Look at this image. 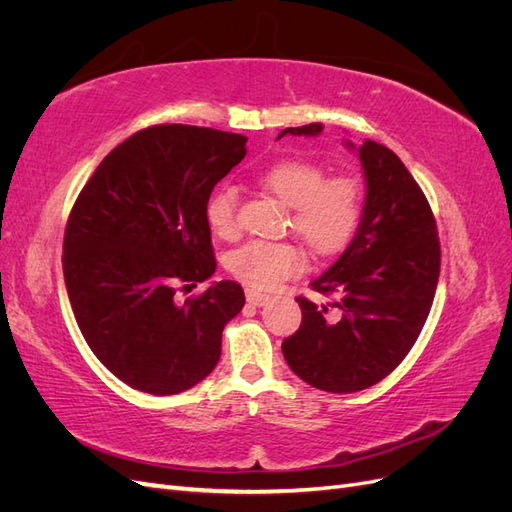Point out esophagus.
<instances>
[{"label": "esophagus", "mask_w": 512, "mask_h": 512, "mask_svg": "<svg viewBox=\"0 0 512 512\" xmlns=\"http://www.w3.org/2000/svg\"><path fill=\"white\" fill-rule=\"evenodd\" d=\"M245 299H247V303H250V305H265L271 297H269V294H262V292H258V290H252V288H247L245 290Z\"/></svg>", "instance_id": "34e87169"}]
</instances>
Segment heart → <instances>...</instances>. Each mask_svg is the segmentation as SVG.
<instances>
[{
    "label": "heart",
    "instance_id": "1",
    "mask_svg": "<svg viewBox=\"0 0 512 512\" xmlns=\"http://www.w3.org/2000/svg\"><path fill=\"white\" fill-rule=\"evenodd\" d=\"M258 183L288 207V228L309 252L329 256L342 250L361 220V185L350 175L327 177L318 162L288 158L260 170ZM239 194L230 185L215 190L207 203V222L220 239L239 237ZM305 254L290 241H250L226 258L239 282L271 290L305 269Z\"/></svg>",
    "mask_w": 512,
    "mask_h": 512
}]
</instances>
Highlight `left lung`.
I'll list each match as a JSON object with an SVG mask.
<instances>
[{
  "instance_id": "left-lung-1",
  "label": "left lung",
  "mask_w": 512,
  "mask_h": 512,
  "mask_svg": "<svg viewBox=\"0 0 512 512\" xmlns=\"http://www.w3.org/2000/svg\"><path fill=\"white\" fill-rule=\"evenodd\" d=\"M320 132V123H309L280 138ZM359 158L367 185L361 224L346 252L312 282L331 303L297 297L301 327L282 344L294 374L327 393L369 389L406 359L440 277L436 218L410 170L369 138Z\"/></svg>"
}]
</instances>
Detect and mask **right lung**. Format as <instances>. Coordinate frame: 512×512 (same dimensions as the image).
I'll use <instances>...</instances> for the list:
<instances>
[{"label":"right lung","instance_id":"right-lung-1","mask_svg":"<svg viewBox=\"0 0 512 512\" xmlns=\"http://www.w3.org/2000/svg\"><path fill=\"white\" fill-rule=\"evenodd\" d=\"M245 143L183 123L138 130L100 162L70 211L61 265L74 318L100 363L136 391L175 395L207 378L226 322L245 305L230 280L175 299L181 284L215 273L205 209Z\"/></svg>","mask_w":512,"mask_h":512}]
</instances>
